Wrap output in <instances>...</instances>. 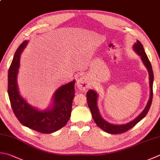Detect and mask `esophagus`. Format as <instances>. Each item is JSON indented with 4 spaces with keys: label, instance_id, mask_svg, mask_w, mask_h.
<instances>
[{
    "label": "esophagus",
    "instance_id": "34e87169",
    "mask_svg": "<svg viewBox=\"0 0 160 160\" xmlns=\"http://www.w3.org/2000/svg\"><path fill=\"white\" fill-rule=\"evenodd\" d=\"M76 85L78 87V88L80 91L86 90L87 88H88L89 85L88 78H87L86 76L80 77L77 81Z\"/></svg>",
    "mask_w": 160,
    "mask_h": 160
}]
</instances>
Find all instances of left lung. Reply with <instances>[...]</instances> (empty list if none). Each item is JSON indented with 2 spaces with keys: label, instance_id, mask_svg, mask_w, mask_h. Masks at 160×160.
<instances>
[{
  "label": "left lung",
  "instance_id": "8db88e82",
  "mask_svg": "<svg viewBox=\"0 0 160 160\" xmlns=\"http://www.w3.org/2000/svg\"><path fill=\"white\" fill-rule=\"evenodd\" d=\"M133 51L135 52L137 55L141 57V59L143 62V65L145 66L146 69L148 70V76H149V86H150V96L148 102L146 105L143 110L141 112V114L137 117L134 119L130 121L127 123L124 124H113L109 123L108 121L102 118L101 113H100L99 109L98 107V94L95 90L89 89L87 93V104H88L90 111L92 112V117L94 120L97 126H98L101 130L109 134H121L123 133L126 131L129 130L131 128H133L135 125L142 120L146 117V115L148 113L150 108H151L152 99V84H153V72L151 62L147 57L145 52L142 43L139 40H137L136 43L132 46Z\"/></svg>",
  "mask_w": 160,
  "mask_h": 160
}]
</instances>
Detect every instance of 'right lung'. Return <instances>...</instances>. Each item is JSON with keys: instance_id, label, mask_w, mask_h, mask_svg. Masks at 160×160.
<instances>
[{"instance_id": "1", "label": "right lung", "mask_w": 160, "mask_h": 160, "mask_svg": "<svg viewBox=\"0 0 160 160\" xmlns=\"http://www.w3.org/2000/svg\"><path fill=\"white\" fill-rule=\"evenodd\" d=\"M28 42L24 41L18 47L8 71L9 98L14 113L22 125L41 133L51 134L63 128L69 120L76 80L55 91L48 108L39 109L29 104L21 95L17 83L21 55Z\"/></svg>"}]
</instances>
